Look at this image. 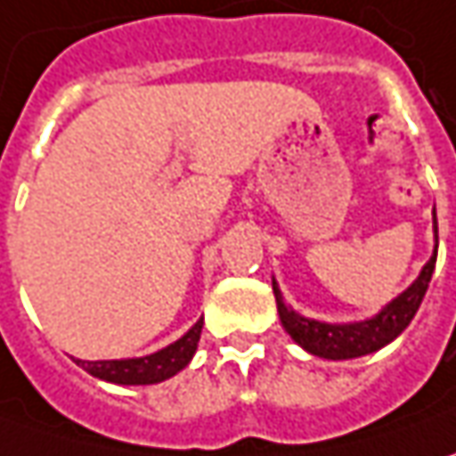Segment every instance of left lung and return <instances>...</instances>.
Listing matches in <instances>:
<instances>
[{
    "instance_id": "8db88e82",
    "label": "left lung",
    "mask_w": 456,
    "mask_h": 456,
    "mask_svg": "<svg viewBox=\"0 0 456 456\" xmlns=\"http://www.w3.org/2000/svg\"><path fill=\"white\" fill-rule=\"evenodd\" d=\"M434 233H436V246H439L436 216H434ZM436 246H434V256L427 261V266L421 269L419 279L413 281L411 287L403 291L401 297H395L380 314H376L373 320H365V322L327 324L317 322V320H306V317L297 314L294 309L284 305L281 291L273 281V297H276V306H279V317H281L284 330L289 332L291 340L302 345L306 353H312L317 358L347 360L376 353L383 345L395 340L413 320L416 309H419L424 294L429 289L434 264H436Z\"/></svg>"
}]
</instances>
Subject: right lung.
<instances>
[{"instance_id": "1", "label": "right lung", "mask_w": 456, "mask_h": 456, "mask_svg": "<svg viewBox=\"0 0 456 456\" xmlns=\"http://www.w3.org/2000/svg\"><path fill=\"white\" fill-rule=\"evenodd\" d=\"M202 332V320L183 335L177 342L167 345L165 350L144 355V358L132 360H76L80 368H86L91 376L109 380V383H121V386H150L167 380L175 373H180L184 365L192 360L198 350V340Z\"/></svg>"}]
</instances>
